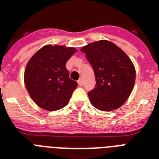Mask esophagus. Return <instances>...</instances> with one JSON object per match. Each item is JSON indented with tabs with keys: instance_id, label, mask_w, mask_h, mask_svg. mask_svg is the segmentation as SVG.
Segmentation results:
<instances>
[{
	"instance_id": "obj_1",
	"label": "esophagus",
	"mask_w": 159,
	"mask_h": 159,
	"mask_svg": "<svg viewBox=\"0 0 159 159\" xmlns=\"http://www.w3.org/2000/svg\"><path fill=\"white\" fill-rule=\"evenodd\" d=\"M78 84L79 86H83V84H84V83H83V80H81V79L78 80Z\"/></svg>"
}]
</instances>
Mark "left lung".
<instances>
[{
    "label": "left lung",
    "mask_w": 159,
    "mask_h": 159,
    "mask_svg": "<svg viewBox=\"0 0 159 159\" xmlns=\"http://www.w3.org/2000/svg\"><path fill=\"white\" fill-rule=\"evenodd\" d=\"M93 69L96 85L89 92L92 105L111 111L125 103L132 91L136 70L128 55L114 43L99 40L81 48Z\"/></svg>",
    "instance_id": "left-lung-1"
}]
</instances>
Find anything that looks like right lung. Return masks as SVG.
Masks as SVG:
<instances>
[{"instance_id": "right-lung-1", "label": "right lung", "mask_w": 159, "mask_h": 159, "mask_svg": "<svg viewBox=\"0 0 159 159\" xmlns=\"http://www.w3.org/2000/svg\"><path fill=\"white\" fill-rule=\"evenodd\" d=\"M76 49L61 45H45L32 56L24 73L25 86L35 103L49 111L68 104L78 86L69 77L66 61Z\"/></svg>"}]
</instances>
